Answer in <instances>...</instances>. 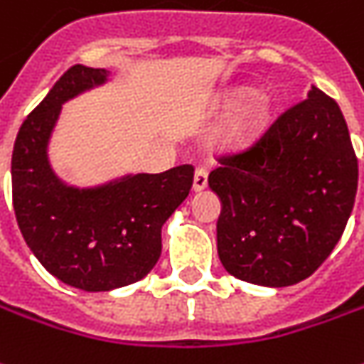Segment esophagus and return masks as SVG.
Masks as SVG:
<instances>
[{
  "label": "esophagus",
  "mask_w": 364,
  "mask_h": 364,
  "mask_svg": "<svg viewBox=\"0 0 364 364\" xmlns=\"http://www.w3.org/2000/svg\"><path fill=\"white\" fill-rule=\"evenodd\" d=\"M205 187H207V171L197 169L195 177H193V191H203Z\"/></svg>",
  "instance_id": "esophagus-1"
}]
</instances>
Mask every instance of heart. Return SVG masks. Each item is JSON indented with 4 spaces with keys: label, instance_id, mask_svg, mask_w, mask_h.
Wrapping results in <instances>:
<instances>
[{
    "label": "heart",
    "instance_id": "heart-1",
    "mask_svg": "<svg viewBox=\"0 0 364 364\" xmlns=\"http://www.w3.org/2000/svg\"><path fill=\"white\" fill-rule=\"evenodd\" d=\"M221 111L227 113L215 133V139L223 149H243L259 139L271 117V101L251 87H237L225 93Z\"/></svg>",
    "mask_w": 364,
    "mask_h": 364
}]
</instances>
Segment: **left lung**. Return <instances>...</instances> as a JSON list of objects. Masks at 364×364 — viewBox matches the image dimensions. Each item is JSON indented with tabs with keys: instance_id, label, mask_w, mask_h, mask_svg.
Masks as SVG:
<instances>
[{
	"instance_id": "obj_1",
	"label": "left lung",
	"mask_w": 364,
	"mask_h": 364,
	"mask_svg": "<svg viewBox=\"0 0 364 364\" xmlns=\"http://www.w3.org/2000/svg\"><path fill=\"white\" fill-rule=\"evenodd\" d=\"M357 183L341 107L311 87L263 139L209 173L221 201L217 253L225 271L275 289L311 277L347 227Z\"/></svg>"
}]
</instances>
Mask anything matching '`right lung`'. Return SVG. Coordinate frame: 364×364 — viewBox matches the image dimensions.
Returning <instances> with one entry per match:
<instances>
[{
  "label": "right lung",
  "instance_id": "1",
  "mask_svg": "<svg viewBox=\"0 0 364 364\" xmlns=\"http://www.w3.org/2000/svg\"><path fill=\"white\" fill-rule=\"evenodd\" d=\"M103 68L73 65L27 115L11 155L14 209L37 261L89 293L137 283L161 255V229L191 191L193 167L125 173L95 185L59 175L49 145L63 105L109 81Z\"/></svg>",
  "mask_w": 364,
  "mask_h": 364
}]
</instances>
